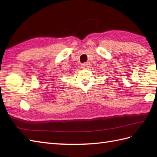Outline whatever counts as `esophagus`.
Returning a JSON list of instances; mask_svg holds the SVG:
<instances>
[{"mask_svg": "<svg viewBox=\"0 0 157 157\" xmlns=\"http://www.w3.org/2000/svg\"><path fill=\"white\" fill-rule=\"evenodd\" d=\"M89 64L88 63H84V64H82V69H88V67H89Z\"/></svg>", "mask_w": 157, "mask_h": 157, "instance_id": "34e87169", "label": "esophagus"}]
</instances>
